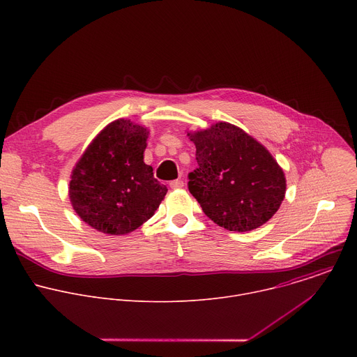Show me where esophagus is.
Here are the masks:
<instances>
[{
	"label": "esophagus",
	"mask_w": 357,
	"mask_h": 357,
	"mask_svg": "<svg viewBox=\"0 0 357 357\" xmlns=\"http://www.w3.org/2000/svg\"><path fill=\"white\" fill-rule=\"evenodd\" d=\"M183 181L182 179H175V181H172L171 183H169V186L172 188V189H181V188H183Z\"/></svg>",
	"instance_id": "obj_1"
}]
</instances>
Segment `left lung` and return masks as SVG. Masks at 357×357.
Wrapping results in <instances>:
<instances>
[{
	"label": "left lung",
	"instance_id": "obj_1",
	"mask_svg": "<svg viewBox=\"0 0 357 357\" xmlns=\"http://www.w3.org/2000/svg\"><path fill=\"white\" fill-rule=\"evenodd\" d=\"M188 135L197 161L188 188L209 219L230 231H250L275 215L285 176L260 142L229 123Z\"/></svg>",
	"mask_w": 357,
	"mask_h": 357
}]
</instances>
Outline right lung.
I'll return each instance as SVG.
<instances>
[{
	"instance_id": "1",
	"label": "right lung",
	"mask_w": 357,
	"mask_h": 357,
	"mask_svg": "<svg viewBox=\"0 0 357 357\" xmlns=\"http://www.w3.org/2000/svg\"><path fill=\"white\" fill-rule=\"evenodd\" d=\"M146 128L110 123L72 172L69 196L83 222L106 234H127L154 216L168 189L144 162Z\"/></svg>"
}]
</instances>
